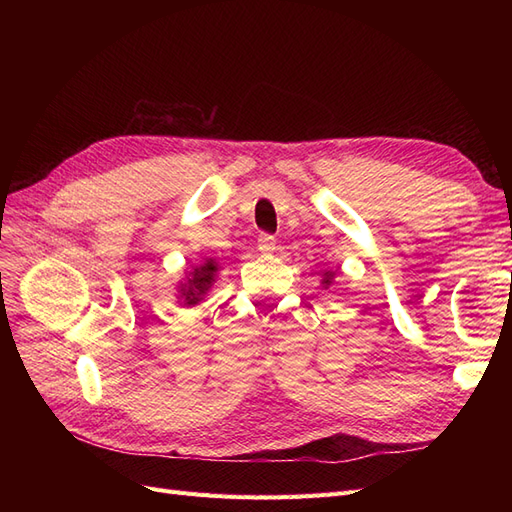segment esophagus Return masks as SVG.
<instances>
[{
	"label": "esophagus",
	"mask_w": 512,
	"mask_h": 512,
	"mask_svg": "<svg viewBox=\"0 0 512 512\" xmlns=\"http://www.w3.org/2000/svg\"><path fill=\"white\" fill-rule=\"evenodd\" d=\"M258 252L260 254H273L275 252V239L271 235H260Z\"/></svg>",
	"instance_id": "1"
}]
</instances>
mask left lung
<instances>
[{
    "mask_svg": "<svg viewBox=\"0 0 512 512\" xmlns=\"http://www.w3.org/2000/svg\"><path fill=\"white\" fill-rule=\"evenodd\" d=\"M333 280H335V271H333V269L322 271V280H320V284H322V288H324V290H327V288L333 284Z\"/></svg>",
    "mask_w": 512,
    "mask_h": 512,
    "instance_id": "obj_1",
    "label": "left lung"
}]
</instances>
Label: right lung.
I'll return each instance as SVG.
<instances>
[{"instance_id": "obj_1", "label": "right lung", "mask_w": 512, "mask_h": 512, "mask_svg": "<svg viewBox=\"0 0 512 512\" xmlns=\"http://www.w3.org/2000/svg\"><path fill=\"white\" fill-rule=\"evenodd\" d=\"M218 271L220 265L215 262V258H207L200 262V265L192 267L190 271H185L181 277V282L177 286V299L185 307H194L200 301L207 297V292L211 290L213 282L218 280Z\"/></svg>"}]
</instances>
